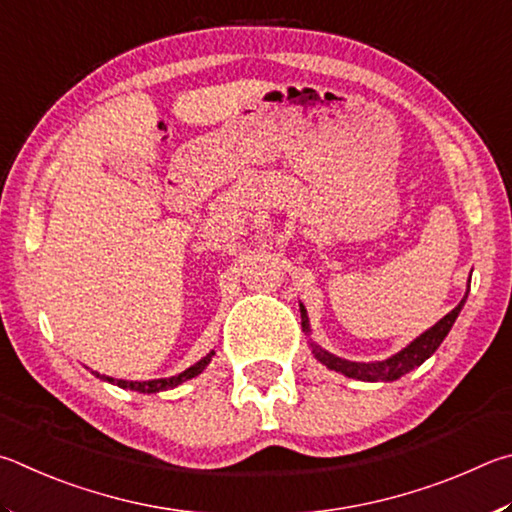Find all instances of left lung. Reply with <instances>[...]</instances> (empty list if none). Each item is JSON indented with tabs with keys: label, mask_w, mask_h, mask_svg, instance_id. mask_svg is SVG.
<instances>
[{
	"label": "left lung",
	"mask_w": 512,
	"mask_h": 512,
	"mask_svg": "<svg viewBox=\"0 0 512 512\" xmlns=\"http://www.w3.org/2000/svg\"><path fill=\"white\" fill-rule=\"evenodd\" d=\"M468 290H470V285H468ZM465 299H468V292H465V297L461 299L459 306H456L452 312H447V315L441 321H436V324L429 330H425L423 335L416 337L407 348H402L400 353L391 355L389 360H382V362H351V360H342V357L324 351V348L317 346V344H310L312 355H315L321 364H326L330 371L344 373L346 378L364 380V382H393V380L402 378V375H407L409 371H414L416 366H420L425 360H429V357L434 355L436 348L443 344V339L452 330L454 321H456V317H459V312L463 308ZM301 326H303V330H306V333H310L308 315H306V308H303V306H301Z\"/></svg>",
	"instance_id": "8db88e82"
}]
</instances>
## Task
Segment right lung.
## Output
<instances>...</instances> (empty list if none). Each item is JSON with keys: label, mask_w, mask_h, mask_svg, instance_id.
<instances>
[{"label": "right lung", "mask_w": 512, "mask_h": 512, "mask_svg": "<svg viewBox=\"0 0 512 512\" xmlns=\"http://www.w3.org/2000/svg\"><path fill=\"white\" fill-rule=\"evenodd\" d=\"M215 353L211 351L209 355L206 357H202L200 362H195L191 369H186V371H182L179 375H173V378H161V380H148V382H128V380H114V378H103L101 380H105V382H112V384H116V387H121V389H130V391H139V393H159V391H166V389H175V387H179V384L182 382H186V380H191V378H195V375H200L206 366H209V362H211V357H213ZM96 378H98V373H96Z\"/></svg>", "instance_id": "right-lung-1"}]
</instances>
